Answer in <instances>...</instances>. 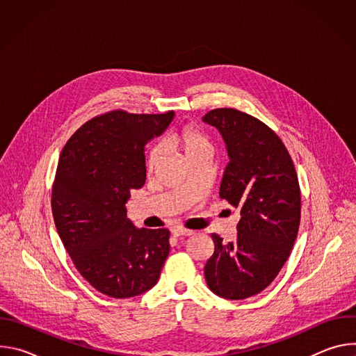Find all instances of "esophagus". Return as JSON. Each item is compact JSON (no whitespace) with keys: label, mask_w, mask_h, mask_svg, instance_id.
<instances>
[{"label":"esophagus","mask_w":356,"mask_h":356,"mask_svg":"<svg viewBox=\"0 0 356 356\" xmlns=\"http://www.w3.org/2000/svg\"><path fill=\"white\" fill-rule=\"evenodd\" d=\"M172 234H173L175 236H190V235H193V231L186 229V228H181V227H177V228L172 229Z\"/></svg>","instance_id":"esophagus-1"}]
</instances>
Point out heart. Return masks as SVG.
Returning <instances> with one entry per match:
<instances>
[{"label": "heart", "instance_id": "heart-1", "mask_svg": "<svg viewBox=\"0 0 356 356\" xmlns=\"http://www.w3.org/2000/svg\"><path fill=\"white\" fill-rule=\"evenodd\" d=\"M165 145L169 149L180 150L187 161L193 156H197L201 154H210L211 152V142L209 136L194 125H186L172 132L165 140ZM161 161H162V149L159 146L154 147L147 156V170L149 172L155 170L159 166Z\"/></svg>", "mask_w": 356, "mask_h": 356}]
</instances>
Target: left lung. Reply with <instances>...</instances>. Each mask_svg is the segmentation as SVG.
Here are the masks:
<instances>
[{"label":"left lung","mask_w":356,"mask_h":356,"mask_svg":"<svg viewBox=\"0 0 356 356\" xmlns=\"http://www.w3.org/2000/svg\"><path fill=\"white\" fill-rule=\"evenodd\" d=\"M216 127L228 152L220 197L239 211L236 239L213 234L214 253L204 266L213 293L243 300L265 290L293 249L300 225V186L289 152L264 122L234 108L202 117Z\"/></svg>","instance_id":"1"}]
</instances>
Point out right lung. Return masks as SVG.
Masks as SVG:
<instances>
[{"mask_svg":"<svg viewBox=\"0 0 356 356\" xmlns=\"http://www.w3.org/2000/svg\"><path fill=\"white\" fill-rule=\"evenodd\" d=\"M168 114L113 111L92 118L65 145L52 188L59 236L80 275L114 298L154 287L169 255V231L136 228L131 188L146 179L145 146L173 121Z\"/></svg>","mask_w":356,"mask_h":356,"instance_id":"1","label":"right lung"}]
</instances>
